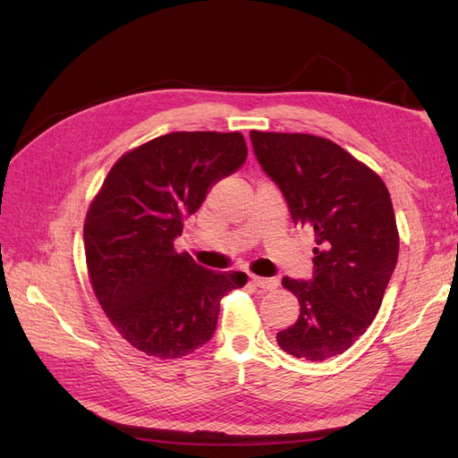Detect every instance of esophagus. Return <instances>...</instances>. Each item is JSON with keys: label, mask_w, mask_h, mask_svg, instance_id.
Wrapping results in <instances>:
<instances>
[{"label": "esophagus", "mask_w": 458, "mask_h": 458, "mask_svg": "<svg viewBox=\"0 0 458 458\" xmlns=\"http://www.w3.org/2000/svg\"><path fill=\"white\" fill-rule=\"evenodd\" d=\"M254 286L261 288V290H275L276 286H279V279H275V276H256L252 275L250 276Z\"/></svg>", "instance_id": "1"}]
</instances>
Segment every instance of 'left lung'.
<instances>
[{"label":"left lung","mask_w":458,"mask_h":458,"mask_svg":"<svg viewBox=\"0 0 458 458\" xmlns=\"http://www.w3.org/2000/svg\"><path fill=\"white\" fill-rule=\"evenodd\" d=\"M250 140L294 224L315 233L311 279H283L300 301V317L276 332V342L290 355L325 361L348 350L382 306L399 254L390 192L325 137L250 131Z\"/></svg>","instance_id":"1"}]
</instances>
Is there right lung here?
Masks as SVG:
<instances>
[{"mask_svg": "<svg viewBox=\"0 0 458 458\" xmlns=\"http://www.w3.org/2000/svg\"><path fill=\"white\" fill-rule=\"evenodd\" d=\"M239 131H175L126 152L108 172L86 224L93 293L108 321L140 352L175 359L212 338L219 301L246 284L177 254L183 217L246 162Z\"/></svg>", "mask_w": 458, "mask_h": 458, "instance_id": "1", "label": "right lung"}]
</instances>
